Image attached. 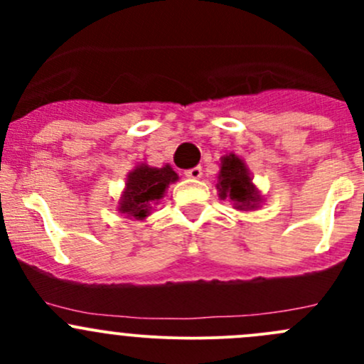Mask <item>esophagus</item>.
I'll list each match as a JSON object with an SVG mask.
<instances>
[{
	"label": "esophagus",
	"mask_w": 364,
	"mask_h": 364,
	"mask_svg": "<svg viewBox=\"0 0 364 364\" xmlns=\"http://www.w3.org/2000/svg\"><path fill=\"white\" fill-rule=\"evenodd\" d=\"M185 176H186V178L199 179L200 176H203V167H200V165H196V167H192V168H186Z\"/></svg>",
	"instance_id": "esophagus-1"
}]
</instances>
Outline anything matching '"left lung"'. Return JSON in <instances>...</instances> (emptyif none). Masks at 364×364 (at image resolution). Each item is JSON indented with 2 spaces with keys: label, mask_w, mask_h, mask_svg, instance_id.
<instances>
[{
  "label": "left lung",
  "mask_w": 364,
  "mask_h": 364,
  "mask_svg": "<svg viewBox=\"0 0 364 364\" xmlns=\"http://www.w3.org/2000/svg\"><path fill=\"white\" fill-rule=\"evenodd\" d=\"M218 190L222 199H229L237 209L257 208L260 196L252 185V178L243 160L236 155L223 156L218 176Z\"/></svg>",
  "instance_id": "8db88e82"
}]
</instances>
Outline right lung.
Masks as SVG:
<instances>
[{"mask_svg":"<svg viewBox=\"0 0 364 364\" xmlns=\"http://www.w3.org/2000/svg\"><path fill=\"white\" fill-rule=\"evenodd\" d=\"M176 179L178 174L168 165L161 168L141 165L128 174L127 192L121 197L119 211L134 218H144L148 216L151 203L159 200L168 183H174Z\"/></svg>","mask_w":364,"mask_h":364,"instance_id":"1","label":"right lung"}]
</instances>
